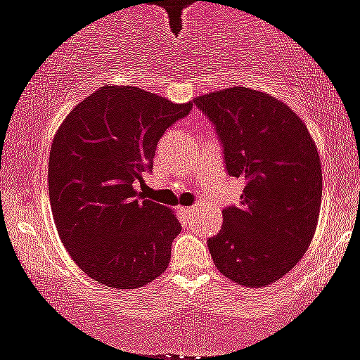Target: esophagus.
Returning a JSON list of instances; mask_svg holds the SVG:
<instances>
[{"label": "esophagus", "instance_id": "esophagus-1", "mask_svg": "<svg viewBox=\"0 0 360 360\" xmlns=\"http://www.w3.org/2000/svg\"><path fill=\"white\" fill-rule=\"evenodd\" d=\"M184 213H188V215H193L196 210H198V207H186V208H181Z\"/></svg>", "mask_w": 360, "mask_h": 360}]
</instances>
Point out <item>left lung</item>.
Instances as JSON below:
<instances>
[{"label": "left lung", "mask_w": 360, "mask_h": 360, "mask_svg": "<svg viewBox=\"0 0 360 360\" xmlns=\"http://www.w3.org/2000/svg\"><path fill=\"white\" fill-rule=\"evenodd\" d=\"M219 133L232 177L246 181L240 207L225 208L208 239L213 263L244 287L289 274L309 248L321 208L323 172L307 126L266 92L231 86L196 97Z\"/></svg>", "instance_id": "8db88e82"}]
</instances>
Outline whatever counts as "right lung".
<instances>
[{
  "mask_svg": "<svg viewBox=\"0 0 360 360\" xmlns=\"http://www.w3.org/2000/svg\"><path fill=\"white\" fill-rule=\"evenodd\" d=\"M193 102L131 85H104L65 117L49 153V201L61 243L90 278L140 289L167 268L181 224L135 189L160 136Z\"/></svg>",
  "mask_w": 360,
  "mask_h": 360,
  "instance_id": "add662e5",
  "label": "right lung"
}]
</instances>
